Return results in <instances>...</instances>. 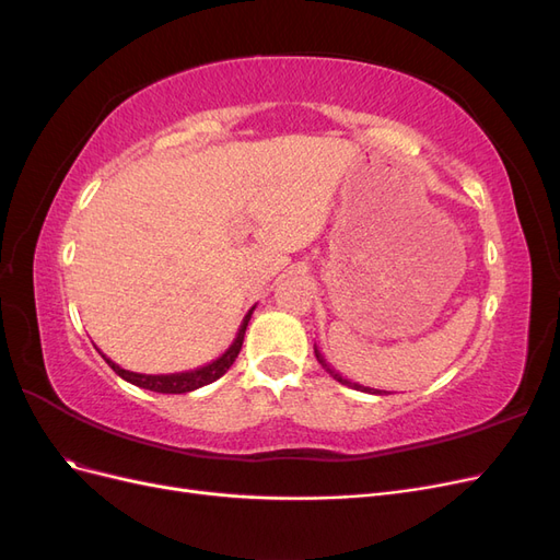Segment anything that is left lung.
I'll list each match as a JSON object with an SVG mask.
<instances>
[{
  "label": "left lung",
  "mask_w": 560,
  "mask_h": 560,
  "mask_svg": "<svg viewBox=\"0 0 560 560\" xmlns=\"http://www.w3.org/2000/svg\"><path fill=\"white\" fill-rule=\"evenodd\" d=\"M315 358H317V362L322 364V369L327 371V374L334 378V381H338V383H343V385H348V387H354V389H362V393H371V395H383L381 389H371V387H364V385H358V383H352V381H348L346 376H341L338 374V371L331 366V364H327V360L322 358V352L317 350V346H315Z\"/></svg>",
  "instance_id": "obj_1"
}]
</instances>
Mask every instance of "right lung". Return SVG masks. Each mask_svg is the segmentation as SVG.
I'll use <instances>...</instances> for the list:
<instances>
[{"instance_id":"1","label":"right lung","mask_w":560,"mask_h":560,"mask_svg":"<svg viewBox=\"0 0 560 560\" xmlns=\"http://www.w3.org/2000/svg\"><path fill=\"white\" fill-rule=\"evenodd\" d=\"M254 311V306H252ZM252 311L245 315L243 325L238 329V334H235L233 343L229 346V350L222 354V358H217L214 362L200 366V369H194V371H182V374H161V376H151V374H135V371H128V369H121L116 362H112L109 358H105V362L116 371L118 376H121L124 381L138 385V387H144V389H151V393H163V395H184V393H191V389H198L202 385H210L214 383L217 378H222L226 371L231 369V364L235 362V358H238V352L243 348V341H245V329H247V322L252 317Z\"/></svg>"}]
</instances>
